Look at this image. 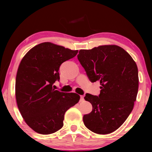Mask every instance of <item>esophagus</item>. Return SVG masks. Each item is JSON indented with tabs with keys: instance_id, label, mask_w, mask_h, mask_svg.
<instances>
[{
	"instance_id": "obj_1",
	"label": "esophagus",
	"mask_w": 152,
	"mask_h": 152,
	"mask_svg": "<svg viewBox=\"0 0 152 152\" xmlns=\"http://www.w3.org/2000/svg\"><path fill=\"white\" fill-rule=\"evenodd\" d=\"M84 101V96H83V95H81L80 96V102H82Z\"/></svg>"
}]
</instances>
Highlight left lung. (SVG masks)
I'll return each instance as SVG.
<instances>
[{"label": "left lung", "mask_w": 152, "mask_h": 152, "mask_svg": "<svg viewBox=\"0 0 152 152\" xmlns=\"http://www.w3.org/2000/svg\"><path fill=\"white\" fill-rule=\"evenodd\" d=\"M78 59L90 81H99L101 86L99 96L87 93L84 97L93 106L91 112L83 115L84 125L95 133H111L124 124L133 109L138 89L137 64L116 45L81 50Z\"/></svg>", "instance_id": "8db88e82"}]
</instances>
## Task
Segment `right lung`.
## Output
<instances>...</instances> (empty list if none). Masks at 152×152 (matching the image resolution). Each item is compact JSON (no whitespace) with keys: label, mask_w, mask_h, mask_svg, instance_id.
<instances>
[{"label":"right lung","mask_w":152,"mask_h":152,"mask_svg":"<svg viewBox=\"0 0 152 152\" xmlns=\"http://www.w3.org/2000/svg\"><path fill=\"white\" fill-rule=\"evenodd\" d=\"M78 52L43 42L28 51L19 64L15 79L16 102L24 121L37 133L50 134L61 129L65 112L78 102L79 95L53 88L60 79L61 64Z\"/></svg>","instance_id":"right-lung-1"}]
</instances>
